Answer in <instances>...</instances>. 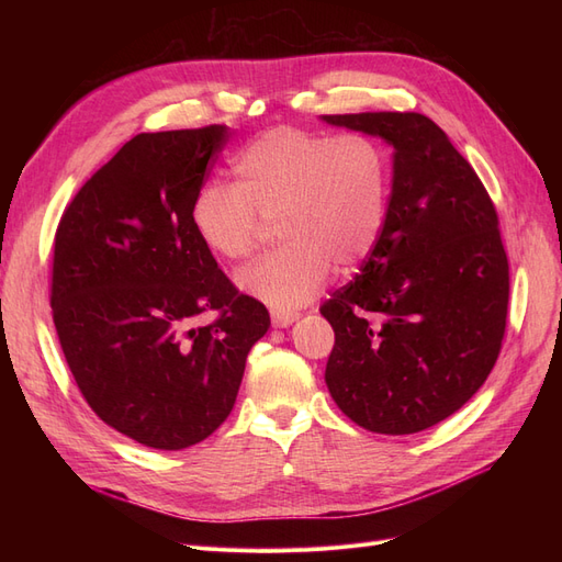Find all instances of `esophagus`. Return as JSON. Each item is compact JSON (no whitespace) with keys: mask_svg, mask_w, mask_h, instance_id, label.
I'll use <instances>...</instances> for the list:
<instances>
[{"mask_svg":"<svg viewBox=\"0 0 562 562\" xmlns=\"http://www.w3.org/2000/svg\"><path fill=\"white\" fill-rule=\"evenodd\" d=\"M293 321H297L295 312H271V326L274 328H288Z\"/></svg>","mask_w":562,"mask_h":562,"instance_id":"obj_1","label":"esophagus"}]
</instances>
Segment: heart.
<instances>
[{
	"label": "heart",
	"instance_id": "b5f03b06",
	"mask_svg": "<svg viewBox=\"0 0 562 562\" xmlns=\"http://www.w3.org/2000/svg\"><path fill=\"white\" fill-rule=\"evenodd\" d=\"M234 184L196 190L190 223L199 241L229 262L258 250L267 225L285 239L239 274L241 291L277 312L307 304L333 267H359L375 250L389 213L391 168L363 133L271 128L232 159Z\"/></svg>",
	"mask_w": 562,
	"mask_h": 562
}]
</instances>
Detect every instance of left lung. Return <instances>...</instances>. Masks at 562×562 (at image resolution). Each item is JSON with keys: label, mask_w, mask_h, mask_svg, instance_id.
<instances>
[{"label": "left lung", "mask_w": 562, "mask_h": 562, "mask_svg": "<svg viewBox=\"0 0 562 562\" xmlns=\"http://www.w3.org/2000/svg\"><path fill=\"white\" fill-rule=\"evenodd\" d=\"M394 145L380 241L321 304L335 330L326 384L359 427L403 436L457 413L502 349L508 260L481 178L429 116L326 114Z\"/></svg>", "instance_id": "8db88e82"}]
</instances>
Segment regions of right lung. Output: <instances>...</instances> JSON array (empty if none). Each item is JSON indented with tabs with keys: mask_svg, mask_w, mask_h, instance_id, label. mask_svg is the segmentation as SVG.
I'll use <instances>...</instances> for the list:
<instances>
[{
	"mask_svg": "<svg viewBox=\"0 0 562 562\" xmlns=\"http://www.w3.org/2000/svg\"><path fill=\"white\" fill-rule=\"evenodd\" d=\"M227 138L225 124L135 135L56 229L50 312L67 368L100 419L155 450L190 448L227 419L269 328L190 223ZM206 311L216 318L201 327Z\"/></svg>",
	"mask_w": 562,
	"mask_h": 562,
	"instance_id": "right-lung-1",
	"label": "right lung"
}]
</instances>
